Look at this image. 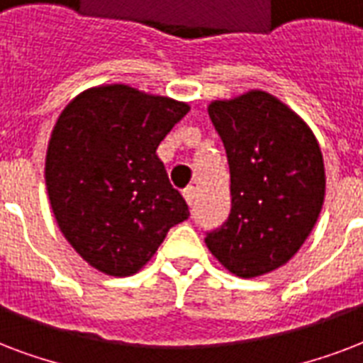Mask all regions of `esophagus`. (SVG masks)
<instances>
[{
    "label": "esophagus",
    "instance_id": "34e87169",
    "mask_svg": "<svg viewBox=\"0 0 363 363\" xmlns=\"http://www.w3.org/2000/svg\"><path fill=\"white\" fill-rule=\"evenodd\" d=\"M184 196H185V201H187V204H193V201H195V196H196L195 185H187V187L184 189Z\"/></svg>",
    "mask_w": 363,
    "mask_h": 363
}]
</instances>
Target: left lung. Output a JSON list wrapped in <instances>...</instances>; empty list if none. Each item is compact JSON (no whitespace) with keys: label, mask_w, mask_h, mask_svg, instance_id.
<instances>
[{"label":"left lung","mask_w":363,"mask_h":363,"mask_svg":"<svg viewBox=\"0 0 363 363\" xmlns=\"http://www.w3.org/2000/svg\"><path fill=\"white\" fill-rule=\"evenodd\" d=\"M231 172V212L206 233L208 250L240 278L288 263L313 231L325 193L322 151L307 123L252 91L208 108Z\"/></svg>","instance_id":"left-lung-1"}]
</instances>
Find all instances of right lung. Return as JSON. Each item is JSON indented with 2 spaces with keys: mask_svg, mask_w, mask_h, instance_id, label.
<instances>
[{
  "mask_svg": "<svg viewBox=\"0 0 363 363\" xmlns=\"http://www.w3.org/2000/svg\"><path fill=\"white\" fill-rule=\"evenodd\" d=\"M189 106L126 85L91 89L67 104L50 134L45 182L62 235L83 259L128 277L189 218L157 147Z\"/></svg>",
  "mask_w": 363,
  "mask_h": 363,
  "instance_id": "right-lung-1",
  "label": "right lung"
}]
</instances>
